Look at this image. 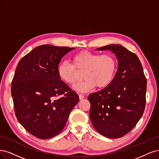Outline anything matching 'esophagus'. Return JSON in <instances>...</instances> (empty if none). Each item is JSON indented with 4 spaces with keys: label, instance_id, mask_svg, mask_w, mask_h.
Masks as SVG:
<instances>
[{
    "label": "esophagus",
    "instance_id": "34e87169",
    "mask_svg": "<svg viewBox=\"0 0 159 159\" xmlns=\"http://www.w3.org/2000/svg\"><path fill=\"white\" fill-rule=\"evenodd\" d=\"M79 97L80 100H83L84 98V96L83 94H79Z\"/></svg>",
    "mask_w": 159,
    "mask_h": 159
}]
</instances>
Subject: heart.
<instances>
[{"label": "heart", "mask_w": 159, "mask_h": 159, "mask_svg": "<svg viewBox=\"0 0 159 159\" xmlns=\"http://www.w3.org/2000/svg\"><path fill=\"white\" fill-rule=\"evenodd\" d=\"M73 64L62 61L57 66L59 77L64 83L73 84L76 80V70L83 71L84 80L74 85L73 89L79 93H87L96 86L104 89L113 80L117 61L111 53L100 55L89 51H81L73 55Z\"/></svg>", "instance_id": "1"}]
</instances>
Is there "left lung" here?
Listing matches in <instances>:
<instances>
[{
  "label": "left lung",
  "mask_w": 159,
  "mask_h": 159,
  "mask_svg": "<svg viewBox=\"0 0 159 159\" xmlns=\"http://www.w3.org/2000/svg\"><path fill=\"white\" fill-rule=\"evenodd\" d=\"M96 50L111 51L118 66L108 86L89 96L90 117L101 135L116 139L129 133L141 119L145 107L147 79L137 56L123 46L111 44Z\"/></svg>",
  "instance_id": "8db88e82"
}]
</instances>
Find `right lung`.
I'll return each instance as SVG.
<instances>
[{"label":"right lung","instance_id":"add662e5","mask_svg":"<svg viewBox=\"0 0 159 159\" xmlns=\"http://www.w3.org/2000/svg\"><path fill=\"white\" fill-rule=\"evenodd\" d=\"M73 49L40 45L17 65L11 87L15 114L25 129L39 139L58 135L79 101L57 71L61 58Z\"/></svg>","mask_w":159,"mask_h":159}]
</instances>
